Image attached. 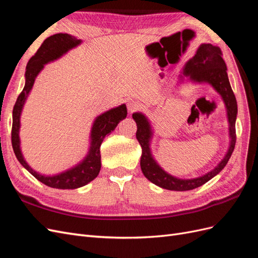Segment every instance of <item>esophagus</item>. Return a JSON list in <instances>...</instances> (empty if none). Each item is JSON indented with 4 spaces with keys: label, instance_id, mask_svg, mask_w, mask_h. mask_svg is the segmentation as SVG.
Listing matches in <instances>:
<instances>
[{
    "label": "esophagus",
    "instance_id": "obj_1",
    "mask_svg": "<svg viewBox=\"0 0 258 258\" xmlns=\"http://www.w3.org/2000/svg\"><path fill=\"white\" fill-rule=\"evenodd\" d=\"M127 107H128V111L130 113H134L136 111H138L140 107H141V105H140V103L138 102V101H135V100H131L129 101V102L127 103Z\"/></svg>",
    "mask_w": 258,
    "mask_h": 258
}]
</instances>
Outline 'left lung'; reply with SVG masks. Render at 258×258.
Masks as SVG:
<instances>
[{
    "mask_svg": "<svg viewBox=\"0 0 258 258\" xmlns=\"http://www.w3.org/2000/svg\"><path fill=\"white\" fill-rule=\"evenodd\" d=\"M226 71H227V68H226V63L223 59L221 48L211 44H201L197 49L196 54L188 60L184 69V74L186 76H189L190 80L195 82H207L212 85L215 90L222 96L226 107H227L229 134L231 138L229 150L224 159L220 162V165L204 176L191 179H181L166 173L156 163L151 155L150 139L152 137V131L150 123L142 114L135 113L132 115V118L136 120L138 127L136 136L140 145L142 147L141 162H140L141 163L142 172L145 177L150 179L155 185L169 190H190L206 184L217 173H220L224 167L227 165L236 145V117L238 107L235 93L231 89Z\"/></svg>",
    "mask_w": 258,
    "mask_h": 258,
    "instance_id": "obj_1",
    "label": "left lung"
}]
</instances>
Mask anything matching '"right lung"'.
Returning <instances> with one entry per match:
<instances>
[{"instance_id":"add662e5","label":"right lung","mask_w":258,"mask_h":258,"mask_svg":"<svg viewBox=\"0 0 258 258\" xmlns=\"http://www.w3.org/2000/svg\"><path fill=\"white\" fill-rule=\"evenodd\" d=\"M80 43L81 40H77L76 37L67 33L53 34L46 38L41 45V47L34 53V56L31 57L28 62L26 69V85L23 87V90L20 92V95L18 96L13 110L12 145L15 155H16L18 161L31 174L43 184L52 187V188L75 189L88 184L92 179H95L99 174L101 168V144H102L105 136L111 134V131L116 128L118 122L121 119L126 118L127 116V107L124 104L100 115L92 126L91 146L88 156L79 166H76L75 168H72L69 171H66L63 173L54 176L41 175L36 173L34 170L31 169L26 160L23 159L19 146L20 113L28 93L32 89L35 77L44 68L45 63L59 58L69 49L75 47Z\"/></svg>"}]
</instances>
